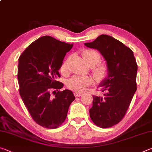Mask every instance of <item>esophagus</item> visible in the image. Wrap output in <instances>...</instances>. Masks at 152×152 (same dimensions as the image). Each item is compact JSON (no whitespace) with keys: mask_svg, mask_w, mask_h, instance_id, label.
<instances>
[{"mask_svg":"<svg viewBox=\"0 0 152 152\" xmlns=\"http://www.w3.org/2000/svg\"><path fill=\"white\" fill-rule=\"evenodd\" d=\"M82 92H74V95H75L76 97H79L82 95Z\"/></svg>","mask_w":152,"mask_h":152,"instance_id":"obj_1","label":"esophagus"}]
</instances>
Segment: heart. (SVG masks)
I'll use <instances>...</instances> for the list:
<instances>
[{
	"mask_svg": "<svg viewBox=\"0 0 152 152\" xmlns=\"http://www.w3.org/2000/svg\"><path fill=\"white\" fill-rule=\"evenodd\" d=\"M82 57L89 66H92V73L98 82L103 80L108 76L109 67L105 62L99 61L101 60V55L98 51L92 49H86L82 51ZM60 70L62 73L66 72V61L61 65ZM93 79L91 76L75 75L68 80L67 82V86L76 92H82L85 91L87 87L91 85Z\"/></svg>",
	"mask_w": 152,
	"mask_h": 152,
	"instance_id": "obj_1",
	"label": "heart"
}]
</instances>
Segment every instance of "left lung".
I'll return each mask as SVG.
<instances>
[{
	"label": "left lung",
	"instance_id": "obj_1",
	"mask_svg": "<svg viewBox=\"0 0 152 152\" xmlns=\"http://www.w3.org/2000/svg\"><path fill=\"white\" fill-rule=\"evenodd\" d=\"M84 45L99 50L109 67L108 76L100 85L103 95L92 96L89 110L95 125L109 128L119 123L129 109L137 90V64L133 51L111 36L101 35Z\"/></svg>",
	"mask_w": 152,
	"mask_h": 152
}]
</instances>
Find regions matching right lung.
<instances>
[{"label":"right lung","mask_w":152,"mask_h":152,"mask_svg":"<svg viewBox=\"0 0 152 152\" xmlns=\"http://www.w3.org/2000/svg\"><path fill=\"white\" fill-rule=\"evenodd\" d=\"M72 47L73 44L51 36H43L31 43L19 57L20 96L34 121L43 127H60L75 99L70 90L58 91L64 84L56 80L60 77L59 70L64 58Z\"/></svg>","instance_id":"right-lung-1"}]
</instances>
